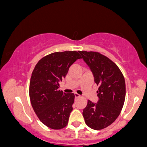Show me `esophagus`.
Wrapping results in <instances>:
<instances>
[{
    "label": "esophagus",
    "instance_id": "esophagus-1",
    "mask_svg": "<svg viewBox=\"0 0 147 147\" xmlns=\"http://www.w3.org/2000/svg\"><path fill=\"white\" fill-rule=\"evenodd\" d=\"M75 97H76V98H78V97H80V95H79L78 93H76V92H75Z\"/></svg>",
    "mask_w": 147,
    "mask_h": 147
}]
</instances>
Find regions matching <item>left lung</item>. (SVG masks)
Masks as SVG:
<instances>
[{"instance_id": "obj_1", "label": "left lung", "mask_w": 147, "mask_h": 147, "mask_svg": "<svg viewBox=\"0 0 147 147\" xmlns=\"http://www.w3.org/2000/svg\"><path fill=\"white\" fill-rule=\"evenodd\" d=\"M99 85L97 103L88 101L83 116L88 126L100 130L111 125L122 111L126 95L124 76L114 62L97 52L79 51Z\"/></svg>"}]
</instances>
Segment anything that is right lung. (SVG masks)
I'll list each match as a JSON object with an SVG mask.
<instances>
[{
    "instance_id": "right-lung-1",
    "label": "right lung",
    "mask_w": 147,
    "mask_h": 147,
    "mask_svg": "<svg viewBox=\"0 0 147 147\" xmlns=\"http://www.w3.org/2000/svg\"><path fill=\"white\" fill-rule=\"evenodd\" d=\"M79 59L77 51L54 52L38 61L32 73V106L40 121L50 129H61L68 124L75 95L63 92L59 88L69 68Z\"/></svg>"
}]
</instances>
